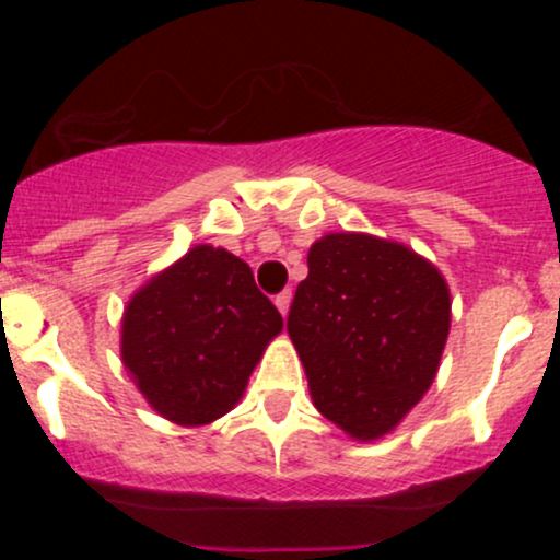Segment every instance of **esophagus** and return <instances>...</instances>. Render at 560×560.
Listing matches in <instances>:
<instances>
[{"mask_svg": "<svg viewBox=\"0 0 560 560\" xmlns=\"http://www.w3.org/2000/svg\"><path fill=\"white\" fill-rule=\"evenodd\" d=\"M290 303H292V292H281V295H276V308H279L281 316L290 314Z\"/></svg>", "mask_w": 560, "mask_h": 560, "instance_id": "obj_1", "label": "esophagus"}]
</instances>
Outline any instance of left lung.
Listing matches in <instances>:
<instances>
[{"label":"left lung","instance_id":"1","mask_svg":"<svg viewBox=\"0 0 560 560\" xmlns=\"http://www.w3.org/2000/svg\"><path fill=\"white\" fill-rule=\"evenodd\" d=\"M450 308L447 279L415 248L369 233L314 241L287 332L316 409L354 442L393 433L436 380Z\"/></svg>","mask_w":560,"mask_h":560}]
</instances>
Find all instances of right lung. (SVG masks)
I'll use <instances>...</instances> for the list:
<instances>
[{"label": "right lung", "instance_id": "add662e5", "mask_svg": "<svg viewBox=\"0 0 560 560\" xmlns=\"http://www.w3.org/2000/svg\"><path fill=\"white\" fill-rule=\"evenodd\" d=\"M281 330L284 319L244 259L197 244L127 301L121 363L156 415L184 428L211 425L244 398Z\"/></svg>", "mask_w": 560, "mask_h": 560}]
</instances>
